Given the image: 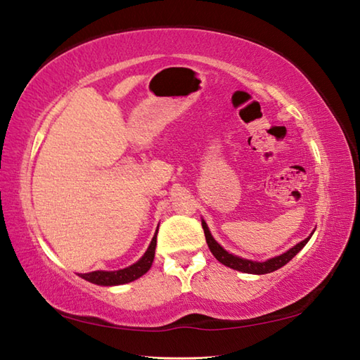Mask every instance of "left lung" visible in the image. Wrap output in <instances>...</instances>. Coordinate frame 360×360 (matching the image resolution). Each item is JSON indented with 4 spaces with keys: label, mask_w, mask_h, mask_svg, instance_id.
<instances>
[{
    "label": "left lung",
    "mask_w": 360,
    "mask_h": 360,
    "mask_svg": "<svg viewBox=\"0 0 360 360\" xmlns=\"http://www.w3.org/2000/svg\"><path fill=\"white\" fill-rule=\"evenodd\" d=\"M201 224H202V229H204V236H206V242H207L209 250L215 256V259L218 260V262H221L223 265L229 266V269H232V270H238V271L250 273V274H265V273H271V271L279 270L281 266H284L287 262H290V260L295 256H297L302 248H304L306 243L309 242V238H311L312 234H314V232H312L311 236H309L307 238H304V240H302V242L295 245L293 248L285 251L284 255L276 256V257H271L269 260H265V262H256V260L242 259V257H238V256L231 255V252H228L226 250H224L220 243H217V240L212 237V234H210V231L207 228L206 221L202 220Z\"/></svg>",
    "instance_id": "1"
}]
</instances>
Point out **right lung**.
<instances>
[{"label":"right lung","instance_id":"obj_1","mask_svg":"<svg viewBox=\"0 0 360 360\" xmlns=\"http://www.w3.org/2000/svg\"><path fill=\"white\" fill-rule=\"evenodd\" d=\"M158 229H159V226H158ZM156 242H158V231H156V234H154L153 240H151L150 246H148L145 255L140 257L136 264L128 266V269L117 270V271L98 270V271L79 274V276L82 279L89 281V283H91V284H96V285H120V284L132 283V281H136L140 276H143V274L151 269L153 260H154V252H156Z\"/></svg>","mask_w":360,"mask_h":360}]
</instances>
